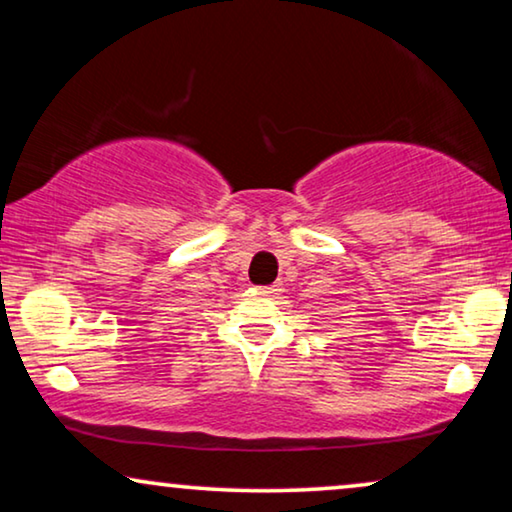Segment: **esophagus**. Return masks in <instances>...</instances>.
I'll list each match as a JSON object with an SVG mask.
<instances>
[{
    "instance_id": "esophagus-1",
    "label": "esophagus",
    "mask_w": 512,
    "mask_h": 512,
    "mask_svg": "<svg viewBox=\"0 0 512 512\" xmlns=\"http://www.w3.org/2000/svg\"><path fill=\"white\" fill-rule=\"evenodd\" d=\"M261 291L265 293V296H277V293L282 291V289H279V284H272V286H263Z\"/></svg>"
}]
</instances>
